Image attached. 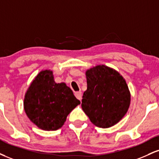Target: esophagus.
<instances>
[{
	"label": "esophagus",
	"mask_w": 159,
	"mask_h": 159,
	"mask_svg": "<svg viewBox=\"0 0 159 159\" xmlns=\"http://www.w3.org/2000/svg\"><path fill=\"white\" fill-rule=\"evenodd\" d=\"M75 97L78 99V100L81 101V99H82V93H81V91L76 92V93H75Z\"/></svg>",
	"instance_id": "obj_1"
}]
</instances>
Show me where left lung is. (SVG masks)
<instances>
[{
  "label": "left lung",
  "mask_w": 159,
  "mask_h": 159,
  "mask_svg": "<svg viewBox=\"0 0 159 159\" xmlns=\"http://www.w3.org/2000/svg\"><path fill=\"white\" fill-rule=\"evenodd\" d=\"M87 89L81 107L94 125L109 128L122 119L130 104V92L118 71L97 65L86 71Z\"/></svg>",
  "instance_id": "obj_1"
}]
</instances>
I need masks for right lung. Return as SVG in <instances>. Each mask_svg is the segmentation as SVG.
<instances>
[{
	"label": "right lung",
	"instance_id": "right-lung-1",
	"mask_svg": "<svg viewBox=\"0 0 159 159\" xmlns=\"http://www.w3.org/2000/svg\"><path fill=\"white\" fill-rule=\"evenodd\" d=\"M81 104L65 83H55L52 70L37 75L25 94L24 107L27 117L43 130H57L70 112Z\"/></svg>",
	"mask_w": 159,
	"mask_h": 159
}]
</instances>
